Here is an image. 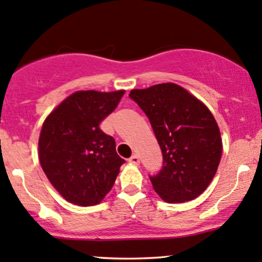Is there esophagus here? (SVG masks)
I'll return each mask as SVG.
<instances>
[{
  "label": "esophagus",
  "instance_id": "obj_1",
  "mask_svg": "<svg viewBox=\"0 0 262 262\" xmlns=\"http://www.w3.org/2000/svg\"><path fill=\"white\" fill-rule=\"evenodd\" d=\"M128 162L130 163V164H136V165H138V164L140 163V158H139V155H137V154L132 155V157L129 158Z\"/></svg>",
  "mask_w": 262,
  "mask_h": 262
}]
</instances>
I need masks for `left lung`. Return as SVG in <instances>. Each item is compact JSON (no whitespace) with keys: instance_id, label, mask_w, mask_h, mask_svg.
<instances>
[{"instance_id":"1","label":"left lung","mask_w":262,"mask_h":262,"mask_svg":"<svg viewBox=\"0 0 262 262\" xmlns=\"http://www.w3.org/2000/svg\"><path fill=\"white\" fill-rule=\"evenodd\" d=\"M129 98L149 118L162 149V169L149 175L154 190L166 203L199 196L216 173L223 153L219 126L211 112L174 83L133 89Z\"/></svg>"}]
</instances>
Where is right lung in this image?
Returning <instances> with one entry per match:
<instances>
[{
  "label": "right lung",
  "instance_id": "obj_1",
  "mask_svg": "<svg viewBox=\"0 0 262 262\" xmlns=\"http://www.w3.org/2000/svg\"><path fill=\"white\" fill-rule=\"evenodd\" d=\"M123 94L124 91L76 92L43 123L39 163L52 185L72 204H99L125 163L117 154L114 138L99 128Z\"/></svg>",
  "mask_w": 262,
  "mask_h": 262
}]
</instances>
